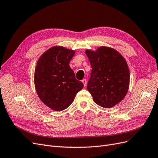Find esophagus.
<instances>
[{
    "mask_svg": "<svg viewBox=\"0 0 158 158\" xmlns=\"http://www.w3.org/2000/svg\"><path fill=\"white\" fill-rule=\"evenodd\" d=\"M81 81H82V83H83L84 87H86V85H87V80H86V79H83L82 80H81Z\"/></svg>",
    "mask_w": 158,
    "mask_h": 158,
    "instance_id": "1",
    "label": "esophagus"
}]
</instances>
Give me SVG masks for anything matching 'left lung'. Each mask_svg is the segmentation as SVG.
<instances>
[{"instance_id":"1","label":"left lung","mask_w":158,"mask_h":158,"mask_svg":"<svg viewBox=\"0 0 158 158\" xmlns=\"http://www.w3.org/2000/svg\"><path fill=\"white\" fill-rule=\"evenodd\" d=\"M85 53L92 68L87 89L96 104L112 108L123 100L129 89L130 74L126 59L106 46L96 51L87 50Z\"/></svg>"}]
</instances>
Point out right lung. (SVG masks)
Wrapping results in <instances>:
<instances>
[{
    "label": "right lung",
    "mask_w": 158,
    "mask_h": 158,
    "mask_svg": "<svg viewBox=\"0 0 158 158\" xmlns=\"http://www.w3.org/2000/svg\"><path fill=\"white\" fill-rule=\"evenodd\" d=\"M74 53V50L64 47L53 46L37 61L35 70L36 93L40 99L53 110L66 109L84 88L69 66Z\"/></svg>",
    "instance_id": "obj_1"
}]
</instances>
